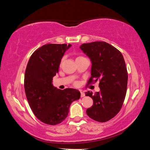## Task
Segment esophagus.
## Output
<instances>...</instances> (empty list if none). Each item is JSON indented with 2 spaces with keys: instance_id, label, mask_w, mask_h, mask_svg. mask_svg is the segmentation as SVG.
<instances>
[{
  "instance_id": "esophagus-1",
  "label": "esophagus",
  "mask_w": 150,
  "mask_h": 150,
  "mask_svg": "<svg viewBox=\"0 0 150 150\" xmlns=\"http://www.w3.org/2000/svg\"><path fill=\"white\" fill-rule=\"evenodd\" d=\"M81 93V97H83V96H85V93L82 92V91H80Z\"/></svg>"
}]
</instances>
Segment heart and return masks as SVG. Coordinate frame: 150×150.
Wrapping results in <instances>:
<instances>
[{"label": "heart", "instance_id": "heart-1", "mask_svg": "<svg viewBox=\"0 0 150 150\" xmlns=\"http://www.w3.org/2000/svg\"><path fill=\"white\" fill-rule=\"evenodd\" d=\"M81 57H78L77 58V59H78V58H81ZM63 58L62 59V61H61V63H62V62H63ZM77 85H78V83H77V82H75V83H74V85H75V86H77Z\"/></svg>", "mask_w": 150, "mask_h": 150}]
</instances>
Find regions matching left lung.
Wrapping results in <instances>:
<instances>
[{
  "label": "left lung",
  "mask_w": 150,
  "mask_h": 150,
  "mask_svg": "<svg viewBox=\"0 0 150 150\" xmlns=\"http://www.w3.org/2000/svg\"><path fill=\"white\" fill-rule=\"evenodd\" d=\"M80 47L92 62L87 85L99 81V92L86 93L93 100L86 112L93 120L105 122L115 117L123 105L128 84L125 61L120 51L105 42L83 44Z\"/></svg>",
  "instance_id": "obj_1"
}]
</instances>
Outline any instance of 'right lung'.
<instances>
[{
	"label": "right lung",
	"mask_w": 150,
	"mask_h": 150,
	"mask_svg": "<svg viewBox=\"0 0 150 150\" xmlns=\"http://www.w3.org/2000/svg\"><path fill=\"white\" fill-rule=\"evenodd\" d=\"M71 44H48L33 53L24 75L25 93L29 105L39 120L56 125L65 120L73 101L81 94L73 88L57 89L52 85L61 59Z\"/></svg>",
	"instance_id": "right-lung-1"
}]
</instances>
